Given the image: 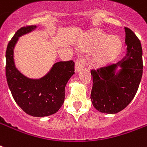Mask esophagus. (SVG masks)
Returning <instances> with one entry per match:
<instances>
[{
    "instance_id": "esophagus-1",
    "label": "esophagus",
    "mask_w": 147,
    "mask_h": 147,
    "mask_svg": "<svg viewBox=\"0 0 147 147\" xmlns=\"http://www.w3.org/2000/svg\"><path fill=\"white\" fill-rule=\"evenodd\" d=\"M86 63V59H84L83 58H79L76 61V64H75V71L76 72H78L80 71L85 65Z\"/></svg>"
}]
</instances>
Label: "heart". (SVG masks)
<instances>
[{
  "mask_svg": "<svg viewBox=\"0 0 147 147\" xmlns=\"http://www.w3.org/2000/svg\"><path fill=\"white\" fill-rule=\"evenodd\" d=\"M84 48L88 51L99 50L94 56L93 61L96 66L109 63L119 55L123 50V42L117 37H111L102 31H96L88 38Z\"/></svg>",
  "mask_w": 147,
  "mask_h": 147,
  "instance_id": "1",
  "label": "heart"
}]
</instances>
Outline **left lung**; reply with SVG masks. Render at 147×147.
Returning <instances> with one entry per match:
<instances>
[{"label":"left lung","instance_id":"obj_1","mask_svg":"<svg viewBox=\"0 0 147 147\" xmlns=\"http://www.w3.org/2000/svg\"><path fill=\"white\" fill-rule=\"evenodd\" d=\"M126 55L118 63L92 70L91 100L100 113L116 114L126 108L138 90L143 75L140 41L125 27Z\"/></svg>","mask_w":147,"mask_h":147}]
</instances>
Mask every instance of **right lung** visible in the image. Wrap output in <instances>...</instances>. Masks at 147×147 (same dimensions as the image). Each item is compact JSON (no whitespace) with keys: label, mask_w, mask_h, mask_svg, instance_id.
I'll use <instances>...</instances> for the list:
<instances>
[{"label":"right lung","mask_w":147,"mask_h":147,"mask_svg":"<svg viewBox=\"0 0 147 147\" xmlns=\"http://www.w3.org/2000/svg\"><path fill=\"white\" fill-rule=\"evenodd\" d=\"M38 26L23 27L9 41L6 51V77L16 103L24 113L34 117L57 113L65 100V88L73 76L72 61H59L44 76L31 78L21 73L14 61V48L19 38L36 30Z\"/></svg>","instance_id":"add662e5"}]
</instances>
